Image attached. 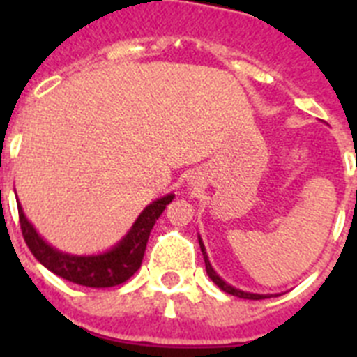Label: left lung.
I'll return each mask as SVG.
<instances>
[{"mask_svg":"<svg viewBox=\"0 0 357 357\" xmlns=\"http://www.w3.org/2000/svg\"><path fill=\"white\" fill-rule=\"evenodd\" d=\"M198 243H200V250H202V255H204V261H206V270H207V275H209V279L213 280L214 284L218 286L220 289H223L225 293H229V295H234V296H239V298H250V301H261V298H270V296H273L272 293H250V291H243V289H238L234 288V286H230L229 282H225V280L222 279V277L218 275L216 270L213 268V264H211L209 261V255H207L206 252V245H204V241H202L200 234H198Z\"/></svg>","mask_w":357,"mask_h":357,"instance_id":"left-lung-1","label":"left lung"}]
</instances>
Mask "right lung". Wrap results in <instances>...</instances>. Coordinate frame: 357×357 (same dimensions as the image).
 Returning a JSON list of instances; mask_svg holds the SVG:
<instances>
[{"instance_id": "right-lung-1", "label": "right lung", "mask_w": 357, "mask_h": 357, "mask_svg": "<svg viewBox=\"0 0 357 357\" xmlns=\"http://www.w3.org/2000/svg\"><path fill=\"white\" fill-rule=\"evenodd\" d=\"M173 198L175 195L169 193L148 204L139 216L135 218L127 234L109 250L100 254H68L50 245L37 232L36 227L31 225V222H28L26 214L17 200L19 222L28 248L50 272L87 288H112L123 284L139 270L151 229Z\"/></svg>"}]
</instances>
